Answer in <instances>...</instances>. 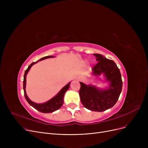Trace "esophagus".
<instances>
[{"mask_svg": "<svg viewBox=\"0 0 148 148\" xmlns=\"http://www.w3.org/2000/svg\"><path fill=\"white\" fill-rule=\"evenodd\" d=\"M76 79L78 80H81V77H76Z\"/></svg>", "mask_w": 148, "mask_h": 148, "instance_id": "obj_1", "label": "esophagus"}]
</instances>
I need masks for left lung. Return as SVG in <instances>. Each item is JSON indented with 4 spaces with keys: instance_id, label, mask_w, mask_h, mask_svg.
<instances>
[{
    "instance_id": "8db88e82",
    "label": "left lung",
    "mask_w": 148,
    "mask_h": 148,
    "mask_svg": "<svg viewBox=\"0 0 148 148\" xmlns=\"http://www.w3.org/2000/svg\"><path fill=\"white\" fill-rule=\"evenodd\" d=\"M98 64L92 69V75L100 79V76L107 83L103 88L95 85L80 82L79 95L81 102L87 109L101 112L113 107L118 101L122 89L120 70L115 62L100 54H93Z\"/></svg>"
}]
</instances>
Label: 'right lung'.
Returning <instances> with one entry per match:
<instances>
[{
  "label": "right lung",
  "instance_id": "add662e5",
  "mask_svg": "<svg viewBox=\"0 0 148 148\" xmlns=\"http://www.w3.org/2000/svg\"><path fill=\"white\" fill-rule=\"evenodd\" d=\"M54 56H45V57H44V58L40 59V60H38L37 62H33V63L31 64L28 66V68L25 71V74H24V80H23V90H24L25 97L26 101L31 106H32L34 108H35L36 110H37L38 111L40 112L41 113H52L54 111L58 110L59 108H60L62 107V106L63 105V104L64 103V97L65 94L68 90V89H69V88L70 86L69 84H70L71 82H69L67 84L65 85V86L62 88L55 96L51 98L50 99L47 101H46L44 103H36L32 101H31L29 98V97H27V95L26 94V76H27V73L29 71V70L30 69L31 67H32L34 65H35V64L38 63V62H40L41 60H44L45 59L54 58Z\"/></svg>",
  "mask_w": 148,
  "mask_h": 148
}]
</instances>
